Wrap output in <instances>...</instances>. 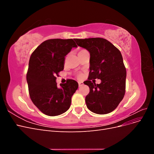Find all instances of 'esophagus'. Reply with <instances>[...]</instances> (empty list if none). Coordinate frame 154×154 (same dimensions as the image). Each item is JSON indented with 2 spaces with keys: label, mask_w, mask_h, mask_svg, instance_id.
<instances>
[{
  "label": "esophagus",
  "mask_w": 154,
  "mask_h": 154,
  "mask_svg": "<svg viewBox=\"0 0 154 154\" xmlns=\"http://www.w3.org/2000/svg\"><path fill=\"white\" fill-rule=\"evenodd\" d=\"M78 85H79V87H82V85H83V83L81 82H78Z\"/></svg>",
  "instance_id": "34e87169"
}]
</instances>
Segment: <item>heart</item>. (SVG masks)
Instances as JSON below:
<instances>
[{
    "label": "heart",
    "instance_id": "heart-1",
    "mask_svg": "<svg viewBox=\"0 0 154 154\" xmlns=\"http://www.w3.org/2000/svg\"><path fill=\"white\" fill-rule=\"evenodd\" d=\"M85 50H84V49H83V50H81L80 52H79L78 53H82V52H83V51H85ZM81 77V75H78V78H80Z\"/></svg>",
    "mask_w": 154,
    "mask_h": 154
}]
</instances>
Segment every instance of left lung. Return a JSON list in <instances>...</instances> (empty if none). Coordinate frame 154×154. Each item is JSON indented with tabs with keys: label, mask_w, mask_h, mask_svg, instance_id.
I'll use <instances>...</instances> for the list:
<instances>
[{
	"label": "left lung",
	"mask_w": 154,
	"mask_h": 154,
	"mask_svg": "<svg viewBox=\"0 0 154 154\" xmlns=\"http://www.w3.org/2000/svg\"><path fill=\"white\" fill-rule=\"evenodd\" d=\"M74 41L90 53L89 75L85 83L90 88L85 97L87 108L97 114L111 112L122 101L125 93L127 72L122 53L104 38H77ZM96 78L101 80L100 85L90 81Z\"/></svg>",
	"instance_id": "left-lung-1"
}]
</instances>
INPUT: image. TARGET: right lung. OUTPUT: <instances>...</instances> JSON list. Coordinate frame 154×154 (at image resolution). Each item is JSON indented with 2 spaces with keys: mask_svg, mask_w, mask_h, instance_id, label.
<instances>
[{
  "mask_svg": "<svg viewBox=\"0 0 154 154\" xmlns=\"http://www.w3.org/2000/svg\"><path fill=\"white\" fill-rule=\"evenodd\" d=\"M77 48L72 39L44 41L32 53L26 80L32 103L42 112L49 116L62 114L69 109L71 97L78 87L69 80L60 88L56 82L58 73L63 70L65 57Z\"/></svg>",
  "mask_w": 154,
  "mask_h": 154,
  "instance_id": "obj_1",
  "label": "right lung"
}]
</instances>
